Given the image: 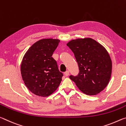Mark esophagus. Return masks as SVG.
Returning a JSON list of instances; mask_svg holds the SVG:
<instances>
[{"instance_id": "34e87169", "label": "esophagus", "mask_w": 126, "mask_h": 126, "mask_svg": "<svg viewBox=\"0 0 126 126\" xmlns=\"http://www.w3.org/2000/svg\"><path fill=\"white\" fill-rule=\"evenodd\" d=\"M64 75H65L66 77H67V76H69V72L68 71H67L66 72H65L64 73Z\"/></svg>"}]
</instances>
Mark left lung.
I'll list each match as a JSON object with an SVG mask.
<instances>
[{
	"mask_svg": "<svg viewBox=\"0 0 126 126\" xmlns=\"http://www.w3.org/2000/svg\"><path fill=\"white\" fill-rule=\"evenodd\" d=\"M67 45L79 70L77 76H70V79L86 94L99 93L107 86L112 73V61L106 48L90 38L72 40Z\"/></svg>",
	"mask_w": 126,
	"mask_h": 126,
	"instance_id": "8db88e82",
	"label": "left lung"
}]
</instances>
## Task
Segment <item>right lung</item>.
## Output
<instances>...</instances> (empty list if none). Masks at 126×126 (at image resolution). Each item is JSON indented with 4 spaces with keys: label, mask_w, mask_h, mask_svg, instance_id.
Here are the masks:
<instances>
[{
    "label": "right lung",
    "mask_w": 126,
    "mask_h": 126,
    "mask_svg": "<svg viewBox=\"0 0 126 126\" xmlns=\"http://www.w3.org/2000/svg\"><path fill=\"white\" fill-rule=\"evenodd\" d=\"M60 40L43 39L33 44L25 53L21 64V74L25 86L34 94L47 97L60 84L63 73L52 57Z\"/></svg>",
    "instance_id": "right-lung-1"
}]
</instances>
